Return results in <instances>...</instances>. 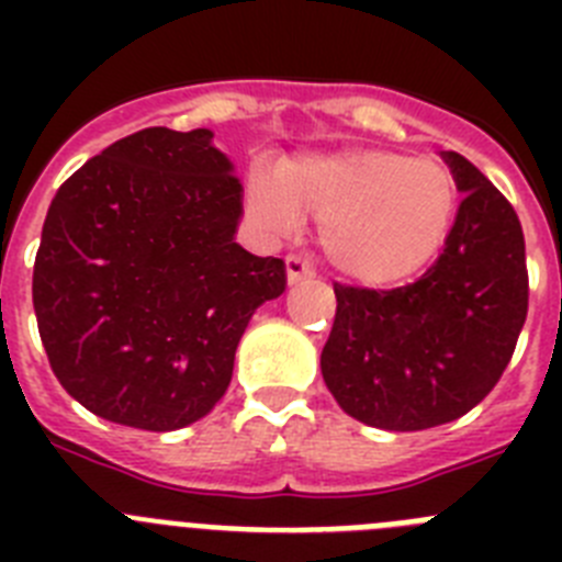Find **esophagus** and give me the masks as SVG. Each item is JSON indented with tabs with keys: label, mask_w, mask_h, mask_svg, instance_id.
Here are the masks:
<instances>
[{
	"label": "esophagus",
	"mask_w": 562,
	"mask_h": 562,
	"mask_svg": "<svg viewBox=\"0 0 562 562\" xmlns=\"http://www.w3.org/2000/svg\"><path fill=\"white\" fill-rule=\"evenodd\" d=\"M310 276L312 267L304 256H297V252L286 256V281H290V284H297V281H304V278Z\"/></svg>",
	"instance_id": "esophagus-1"
}]
</instances>
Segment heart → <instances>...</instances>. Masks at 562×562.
I'll use <instances>...</instances> for the list:
<instances>
[{
	"label": "heart",
	"mask_w": 562,
	"mask_h": 562,
	"mask_svg": "<svg viewBox=\"0 0 562 562\" xmlns=\"http://www.w3.org/2000/svg\"><path fill=\"white\" fill-rule=\"evenodd\" d=\"M247 205L267 231L321 220V245L337 272L366 286H391L428 267L448 241L459 205L441 162L382 148L306 154L256 171Z\"/></svg>",
	"instance_id": "heart-1"
}]
</instances>
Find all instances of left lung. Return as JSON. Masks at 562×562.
<instances>
[{
  "instance_id": "left-lung-1",
  "label": "left lung",
  "mask_w": 562,
  "mask_h": 562,
  "mask_svg": "<svg viewBox=\"0 0 562 562\" xmlns=\"http://www.w3.org/2000/svg\"><path fill=\"white\" fill-rule=\"evenodd\" d=\"M445 160L464 200L430 270L396 290L335 284L321 371L337 405L371 428L425 430L475 408L529 310L518 213L467 157Z\"/></svg>"
}]
</instances>
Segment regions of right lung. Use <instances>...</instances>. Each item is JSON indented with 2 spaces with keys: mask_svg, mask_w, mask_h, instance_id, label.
<instances>
[{
  "mask_svg": "<svg viewBox=\"0 0 562 562\" xmlns=\"http://www.w3.org/2000/svg\"><path fill=\"white\" fill-rule=\"evenodd\" d=\"M213 132L151 126L83 162L49 202L33 310L49 369L109 422L162 434L211 414L281 258L236 245L241 182Z\"/></svg>",
  "mask_w": 562,
  "mask_h": 562,
  "instance_id": "add662e5",
  "label": "right lung"
}]
</instances>
